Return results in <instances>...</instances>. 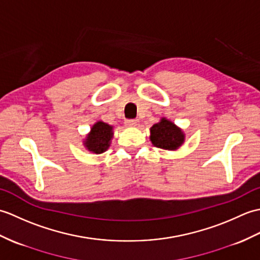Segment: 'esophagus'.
<instances>
[{"mask_svg":"<svg viewBox=\"0 0 260 260\" xmlns=\"http://www.w3.org/2000/svg\"><path fill=\"white\" fill-rule=\"evenodd\" d=\"M137 124H139V120L137 119H127L125 121V125L128 127H135Z\"/></svg>","mask_w":260,"mask_h":260,"instance_id":"obj_1","label":"esophagus"}]
</instances>
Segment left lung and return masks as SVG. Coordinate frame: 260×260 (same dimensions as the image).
<instances>
[{
    "label": "left lung",
    "mask_w": 260,
    "mask_h": 260,
    "mask_svg": "<svg viewBox=\"0 0 260 260\" xmlns=\"http://www.w3.org/2000/svg\"><path fill=\"white\" fill-rule=\"evenodd\" d=\"M185 135L180 127L165 117L151 127L150 140L154 146L175 151L184 143Z\"/></svg>",
    "instance_id": "left-lung-1"
}]
</instances>
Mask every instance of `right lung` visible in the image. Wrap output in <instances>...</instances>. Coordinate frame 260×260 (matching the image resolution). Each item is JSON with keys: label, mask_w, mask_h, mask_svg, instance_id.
I'll return each instance as SVG.
<instances>
[{"label": "right lung", "mask_w": 260, "mask_h": 260, "mask_svg": "<svg viewBox=\"0 0 260 260\" xmlns=\"http://www.w3.org/2000/svg\"><path fill=\"white\" fill-rule=\"evenodd\" d=\"M113 135V126L99 120L92 125L89 134L84 141V145L88 151L102 154L108 150Z\"/></svg>", "instance_id": "obj_1"}]
</instances>
